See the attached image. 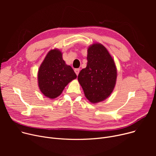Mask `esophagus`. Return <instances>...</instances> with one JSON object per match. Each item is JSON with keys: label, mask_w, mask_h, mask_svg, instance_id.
<instances>
[{"label": "esophagus", "mask_w": 156, "mask_h": 156, "mask_svg": "<svg viewBox=\"0 0 156 156\" xmlns=\"http://www.w3.org/2000/svg\"><path fill=\"white\" fill-rule=\"evenodd\" d=\"M75 72L76 74V75H78V74L80 73V69L77 68V69H75Z\"/></svg>", "instance_id": "esophagus-1"}]
</instances>
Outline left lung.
<instances>
[{
	"instance_id": "left-lung-1",
	"label": "left lung",
	"mask_w": 156,
	"mask_h": 156,
	"mask_svg": "<svg viewBox=\"0 0 156 156\" xmlns=\"http://www.w3.org/2000/svg\"><path fill=\"white\" fill-rule=\"evenodd\" d=\"M116 77L115 63L106 48L100 44L90 46L87 67L78 76L87 99L92 103L107 99L115 87Z\"/></svg>"
}]
</instances>
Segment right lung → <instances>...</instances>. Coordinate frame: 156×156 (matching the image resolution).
I'll return each mask as SVG.
<instances>
[{
	"label": "right lung",
	"instance_id": "right-lung-1",
	"mask_svg": "<svg viewBox=\"0 0 156 156\" xmlns=\"http://www.w3.org/2000/svg\"><path fill=\"white\" fill-rule=\"evenodd\" d=\"M76 78V75L73 68L66 64L62 59L61 52L54 49L48 52L39 68L38 87L45 96L55 99Z\"/></svg>",
	"mask_w": 156,
	"mask_h": 156
}]
</instances>
